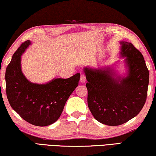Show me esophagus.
<instances>
[{"mask_svg": "<svg viewBox=\"0 0 156 156\" xmlns=\"http://www.w3.org/2000/svg\"><path fill=\"white\" fill-rule=\"evenodd\" d=\"M86 81V76L83 75V74H81L80 76V82L81 83H84Z\"/></svg>", "mask_w": 156, "mask_h": 156, "instance_id": "34e87169", "label": "esophagus"}]
</instances>
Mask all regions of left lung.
<instances>
[{"instance_id": "left-lung-1", "label": "left lung", "mask_w": 156, "mask_h": 156, "mask_svg": "<svg viewBox=\"0 0 156 156\" xmlns=\"http://www.w3.org/2000/svg\"><path fill=\"white\" fill-rule=\"evenodd\" d=\"M120 55L126 57V76L122 77L112 68H83L88 82V106L101 124L118 126L141 111L147 99L149 70L140 51L131 43L121 41Z\"/></svg>"}]
</instances>
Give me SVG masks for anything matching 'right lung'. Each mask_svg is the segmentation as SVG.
<instances>
[{
  "mask_svg": "<svg viewBox=\"0 0 156 156\" xmlns=\"http://www.w3.org/2000/svg\"><path fill=\"white\" fill-rule=\"evenodd\" d=\"M31 44L23 43L12 56L5 72L6 93L9 103L19 115L37 126H45L57 120L65 104L78 86L80 74L68 79H53L45 84L30 82L21 70V55Z\"/></svg>",
  "mask_w": 156,
  "mask_h": 156,
  "instance_id": "add662e5",
  "label": "right lung"
}]
</instances>
